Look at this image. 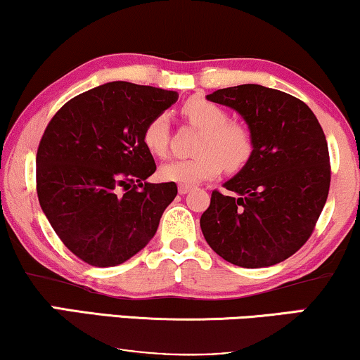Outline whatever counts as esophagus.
Listing matches in <instances>:
<instances>
[{
	"mask_svg": "<svg viewBox=\"0 0 360 360\" xmlns=\"http://www.w3.org/2000/svg\"><path fill=\"white\" fill-rule=\"evenodd\" d=\"M190 190H191V185H185V184H180V185H179V193H180V195L188 193Z\"/></svg>",
	"mask_w": 360,
	"mask_h": 360,
	"instance_id": "34e87169",
	"label": "esophagus"
}]
</instances>
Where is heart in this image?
Returning a JSON list of instances; mask_svg holds the SVG:
<instances>
[{
	"label": "heart",
	"instance_id": "b5f03b06",
	"mask_svg": "<svg viewBox=\"0 0 360 360\" xmlns=\"http://www.w3.org/2000/svg\"><path fill=\"white\" fill-rule=\"evenodd\" d=\"M181 116L201 132L195 144L196 155L162 165L159 170L162 180L185 185L198 184L214 179L224 169L243 170L252 159L255 149L252 131L244 122L229 120L223 106L203 96H193L181 106ZM169 142L167 116L152 117L142 131V144L154 157H165L169 154Z\"/></svg>",
	"mask_w": 360,
	"mask_h": 360
}]
</instances>
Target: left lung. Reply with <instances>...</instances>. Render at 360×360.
I'll return each instance as SVG.
<instances>
[{
	"label": "left lung",
	"instance_id": "1",
	"mask_svg": "<svg viewBox=\"0 0 360 360\" xmlns=\"http://www.w3.org/2000/svg\"><path fill=\"white\" fill-rule=\"evenodd\" d=\"M234 108L252 131L248 165L211 193L200 226L210 248L245 269L293 255L313 234L331 184L326 136L313 111L288 93L262 85L223 88L206 96Z\"/></svg>",
	"mask_w": 360,
	"mask_h": 360
}]
</instances>
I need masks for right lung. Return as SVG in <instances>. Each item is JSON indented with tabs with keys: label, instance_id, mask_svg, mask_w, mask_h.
I'll list each match as a JSON object with an SVG mask.
<instances>
[{
	"label": "right lung",
	"instance_id": "add662e5",
	"mask_svg": "<svg viewBox=\"0 0 360 360\" xmlns=\"http://www.w3.org/2000/svg\"><path fill=\"white\" fill-rule=\"evenodd\" d=\"M179 100L175 91L111 82L77 95L44 131L36 157L39 203L65 248L93 267H115L154 238L176 196L142 131Z\"/></svg>",
	"mask_w": 360,
	"mask_h": 360
}]
</instances>
